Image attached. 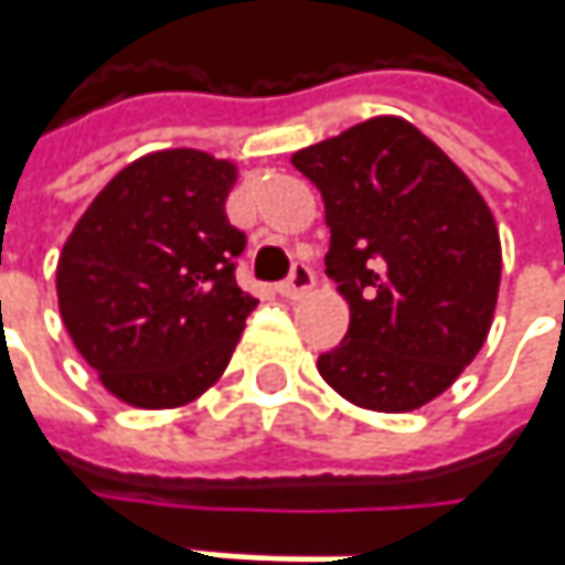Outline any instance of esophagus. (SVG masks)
Instances as JSON below:
<instances>
[{
    "label": "esophagus",
    "mask_w": 565,
    "mask_h": 565,
    "mask_svg": "<svg viewBox=\"0 0 565 565\" xmlns=\"http://www.w3.org/2000/svg\"><path fill=\"white\" fill-rule=\"evenodd\" d=\"M312 271H309V265H294V271H290V278L284 284H278V294L287 297V300H300L302 294H309L312 290Z\"/></svg>",
    "instance_id": "34e87169"
}]
</instances>
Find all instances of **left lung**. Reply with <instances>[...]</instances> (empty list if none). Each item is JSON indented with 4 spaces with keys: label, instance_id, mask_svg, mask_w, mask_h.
<instances>
[{
    "label": "left lung",
    "instance_id": "obj_1",
    "mask_svg": "<svg viewBox=\"0 0 565 565\" xmlns=\"http://www.w3.org/2000/svg\"><path fill=\"white\" fill-rule=\"evenodd\" d=\"M319 186L350 328L319 375L372 413L440 397L488 341L500 290V234L466 171L397 115L300 149Z\"/></svg>",
    "mask_w": 565,
    "mask_h": 565
}]
</instances>
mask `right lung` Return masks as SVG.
<instances>
[{"label": "right lung", "instance_id": "right-lung-1", "mask_svg": "<svg viewBox=\"0 0 565 565\" xmlns=\"http://www.w3.org/2000/svg\"><path fill=\"white\" fill-rule=\"evenodd\" d=\"M237 166L159 149L108 181L55 265L71 341L111 397L178 409L222 379L256 297L234 281L246 237L224 203Z\"/></svg>", "mask_w": 565, "mask_h": 565}]
</instances>
